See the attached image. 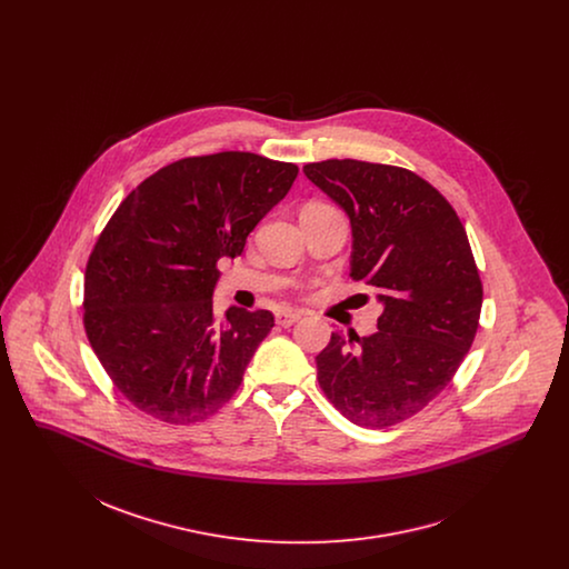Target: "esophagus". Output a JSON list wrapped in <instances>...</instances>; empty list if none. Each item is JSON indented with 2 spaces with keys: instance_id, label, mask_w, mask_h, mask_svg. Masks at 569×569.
Listing matches in <instances>:
<instances>
[{
  "instance_id": "esophagus-1",
  "label": "esophagus",
  "mask_w": 569,
  "mask_h": 569,
  "mask_svg": "<svg viewBox=\"0 0 569 569\" xmlns=\"http://www.w3.org/2000/svg\"><path fill=\"white\" fill-rule=\"evenodd\" d=\"M298 318H300V313H298V311H279V313L274 316L277 325L283 326V328H288V326L295 325Z\"/></svg>"
}]
</instances>
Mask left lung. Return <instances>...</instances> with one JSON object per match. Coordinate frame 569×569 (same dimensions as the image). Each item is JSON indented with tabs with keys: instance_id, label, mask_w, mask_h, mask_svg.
<instances>
[{
	"instance_id": "obj_1",
	"label": "left lung",
	"mask_w": 569,
	"mask_h": 569,
	"mask_svg": "<svg viewBox=\"0 0 569 569\" xmlns=\"http://www.w3.org/2000/svg\"><path fill=\"white\" fill-rule=\"evenodd\" d=\"M307 179L352 223L350 277L378 288V332H332L316 356L326 399L350 422L386 429L452 381L478 332L482 279L452 204L388 163H305Z\"/></svg>"
}]
</instances>
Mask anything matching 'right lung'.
I'll use <instances>...</instances> for the list:
<instances>
[{
  "label": "right lung",
  "mask_w": 569,
  "mask_h": 569,
  "mask_svg": "<svg viewBox=\"0 0 569 569\" xmlns=\"http://www.w3.org/2000/svg\"><path fill=\"white\" fill-rule=\"evenodd\" d=\"M298 166L247 151L168 163L112 213L84 271L82 325L114 388L168 422L226 406L271 332V311L230 307L216 322L221 258L243 253Z\"/></svg>",
  "instance_id": "obj_1"
}]
</instances>
